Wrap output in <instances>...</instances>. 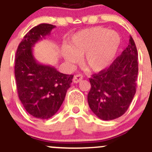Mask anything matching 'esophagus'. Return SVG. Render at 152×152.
<instances>
[{
    "label": "esophagus",
    "mask_w": 152,
    "mask_h": 152,
    "mask_svg": "<svg viewBox=\"0 0 152 152\" xmlns=\"http://www.w3.org/2000/svg\"><path fill=\"white\" fill-rule=\"evenodd\" d=\"M83 79V76L81 74H76L75 75L74 77H73V82L74 83H79L80 81L82 80Z\"/></svg>",
    "instance_id": "esophagus-1"
}]
</instances>
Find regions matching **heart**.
I'll return each instance as SVG.
<instances>
[{
	"mask_svg": "<svg viewBox=\"0 0 152 152\" xmlns=\"http://www.w3.org/2000/svg\"><path fill=\"white\" fill-rule=\"evenodd\" d=\"M121 44L120 34L103 27H93L76 32L70 38L67 48L62 50L64 59L70 65L82 58L85 67L100 72L110 66Z\"/></svg>",
	"mask_w": 152,
	"mask_h": 152,
	"instance_id": "heart-1",
	"label": "heart"
}]
</instances>
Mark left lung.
I'll list each match as a JSON object with an SVG mask.
<instances>
[{
	"label": "left lung",
	"mask_w": 152,
	"mask_h": 152,
	"mask_svg": "<svg viewBox=\"0 0 152 152\" xmlns=\"http://www.w3.org/2000/svg\"><path fill=\"white\" fill-rule=\"evenodd\" d=\"M137 56L130 36L129 45L112 65L89 79L91 89L87 96L88 104L102 120H114L128 110L136 93Z\"/></svg>",
	"instance_id": "left-lung-1"
}]
</instances>
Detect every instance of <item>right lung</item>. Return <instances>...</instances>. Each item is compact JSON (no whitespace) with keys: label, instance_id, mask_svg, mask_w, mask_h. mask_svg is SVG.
Wrapping results in <instances>:
<instances>
[{"label":"right lung","instance_id":"obj_1","mask_svg":"<svg viewBox=\"0 0 152 152\" xmlns=\"http://www.w3.org/2000/svg\"><path fill=\"white\" fill-rule=\"evenodd\" d=\"M42 23L34 27L19 44L15 56V75L19 99L33 117L48 119L60 108L73 76L58 71L54 67L39 63L33 47L55 28Z\"/></svg>","mask_w":152,"mask_h":152}]
</instances>
